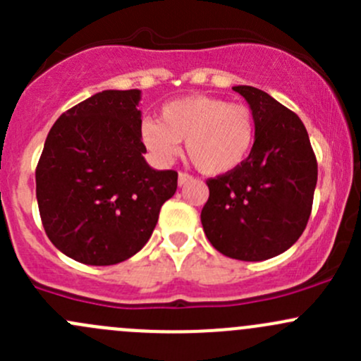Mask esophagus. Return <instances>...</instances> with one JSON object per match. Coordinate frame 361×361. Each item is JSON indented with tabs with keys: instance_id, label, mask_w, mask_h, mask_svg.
Listing matches in <instances>:
<instances>
[{
	"instance_id": "1",
	"label": "esophagus",
	"mask_w": 361,
	"mask_h": 361,
	"mask_svg": "<svg viewBox=\"0 0 361 361\" xmlns=\"http://www.w3.org/2000/svg\"><path fill=\"white\" fill-rule=\"evenodd\" d=\"M188 181H192L190 174H187V173H180V174H178V185H180V187L187 185Z\"/></svg>"
}]
</instances>
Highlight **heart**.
Instances as JSON below:
<instances>
[{
    "instance_id": "1",
    "label": "heart",
    "mask_w": 361,
    "mask_h": 361,
    "mask_svg": "<svg viewBox=\"0 0 361 361\" xmlns=\"http://www.w3.org/2000/svg\"><path fill=\"white\" fill-rule=\"evenodd\" d=\"M255 134L257 123L246 104L211 96L181 97L160 110L159 122L141 123V140L159 160L171 162L185 141L188 159L209 176L241 166L253 148Z\"/></svg>"
}]
</instances>
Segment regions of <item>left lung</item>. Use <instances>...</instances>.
Here are the masks:
<instances>
[{"label": "left lung", "instance_id": "obj_1", "mask_svg": "<svg viewBox=\"0 0 361 361\" xmlns=\"http://www.w3.org/2000/svg\"><path fill=\"white\" fill-rule=\"evenodd\" d=\"M253 111L257 134L248 159L207 180L204 234L225 257L260 262L297 243L307 225L318 164L302 120L260 89L232 87Z\"/></svg>", "mask_w": 361, "mask_h": 361}]
</instances>
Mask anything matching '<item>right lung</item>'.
<instances>
[{
	"label": "right lung",
	"mask_w": 361,
	"mask_h": 361,
	"mask_svg": "<svg viewBox=\"0 0 361 361\" xmlns=\"http://www.w3.org/2000/svg\"><path fill=\"white\" fill-rule=\"evenodd\" d=\"M141 90H103L57 118L36 167L43 228L57 250L87 265H113L147 245L176 171L148 166Z\"/></svg>",
	"instance_id": "right-lung-1"
}]
</instances>
